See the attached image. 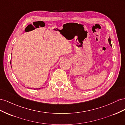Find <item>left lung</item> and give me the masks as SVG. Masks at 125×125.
Returning a JSON list of instances; mask_svg holds the SVG:
<instances>
[{
  "label": "left lung",
  "mask_w": 125,
  "mask_h": 125,
  "mask_svg": "<svg viewBox=\"0 0 125 125\" xmlns=\"http://www.w3.org/2000/svg\"><path fill=\"white\" fill-rule=\"evenodd\" d=\"M108 42H109V43L110 45L111 46V47H112V44H111V40H110V38L108 39Z\"/></svg>",
  "instance_id": "obj_1"
}]
</instances>
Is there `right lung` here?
<instances>
[{"mask_svg":"<svg viewBox=\"0 0 125 125\" xmlns=\"http://www.w3.org/2000/svg\"><path fill=\"white\" fill-rule=\"evenodd\" d=\"M10 64H11V61H10ZM11 67H12V66H11ZM34 90H38V89H40V88H33Z\"/></svg>","mask_w":125,"mask_h":125,"instance_id":"1","label":"right lung"}]
</instances>
